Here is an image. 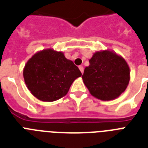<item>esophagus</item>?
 <instances>
[{
    "label": "esophagus",
    "mask_w": 148,
    "mask_h": 148,
    "mask_svg": "<svg viewBox=\"0 0 148 148\" xmlns=\"http://www.w3.org/2000/svg\"><path fill=\"white\" fill-rule=\"evenodd\" d=\"M79 69H80V72L83 74L84 73V67L83 66H79Z\"/></svg>",
    "instance_id": "34e87169"
}]
</instances>
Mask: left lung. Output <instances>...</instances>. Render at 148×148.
<instances>
[{
    "instance_id": "left-lung-1",
    "label": "left lung",
    "mask_w": 148,
    "mask_h": 148,
    "mask_svg": "<svg viewBox=\"0 0 148 148\" xmlns=\"http://www.w3.org/2000/svg\"><path fill=\"white\" fill-rule=\"evenodd\" d=\"M82 78L92 96L104 101L116 99L130 80V69L125 60L113 51L95 52L89 60Z\"/></svg>"
}]
</instances>
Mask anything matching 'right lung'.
<instances>
[{
	"label": "right lung",
	"mask_w": 148,
	"mask_h": 148,
	"mask_svg": "<svg viewBox=\"0 0 148 148\" xmlns=\"http://www.w3.org/2000/svg\"><path fill=\"white\" fill-rule=\"evenodd\" d=\"M81 76L79 68L62 51L44 49L33 55L23 68L28 90L43 102H53L68 93L75 79Z\"/></svg>",
	"instance_id": "1"
}]
</instances>
